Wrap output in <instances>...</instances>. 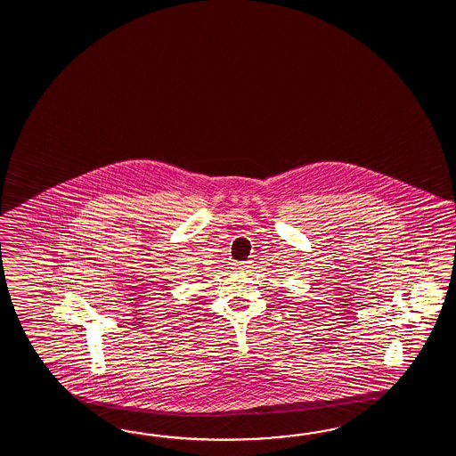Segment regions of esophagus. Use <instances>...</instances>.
<instances>
[{
	"instance_id": "1",
	"label": "esophagus",
	"mask_w": 456,
	"mask_h": 456,
	"mask_svg": "<svg viewBox=\"0 0 456 456\" xmlns=\"http://www.w3.org/2000/svg\"><path fill=\"white\" fill-rule=\"evenodd\" d=\"M248 267H249V265H248L246 262H236V264H234V269H238V271H246Z\"/></svg>"
}]
</instances>
